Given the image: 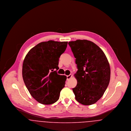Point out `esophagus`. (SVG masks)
<instances>
[{"label":"esophagus","instance_id":"esophagus-1","mask_svg":"<svg viewBox=\"0 0 131 131\" xmlns=\"http://www.w3.org/2000/svg\"><path fill=\"white\" fill-rule=\"evenodd\" d=\"M72 74H70V75H67V81L69 80L72 78Z\"/></svg>","mask_w":131,"mask_h":131}]
</instances>
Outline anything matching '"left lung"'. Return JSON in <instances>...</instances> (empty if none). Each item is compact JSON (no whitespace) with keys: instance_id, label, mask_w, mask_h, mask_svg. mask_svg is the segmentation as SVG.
Instances as JSON below:
<instances>
[{"instance_id":"8db88e82","label":"left lung","mask_w":131,"mask_h":131,"mask_svg":"<svg viewBox=\"0 0 131 131\" xmlns=\"http://www.w3.org/2000/svg\"><path fill=\"white\" fill-rule=\"evenodd\" d=\"M75 58L77 86L73 88L76 100L91 105L103 96L108 85L111 69L103 51L93 42L77 40L68 43Z\"/></svg>"}]
</instances>
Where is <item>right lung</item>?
<instances>
[{
	"label": "right lung",
	"mask_w": 131,
	"mask_h": 131,
	"mask_svg": "<svg viewBox=\"0 0 131 131\" xmlns=\"http://www.w3.org/2000/svg\"><path fill=\"white\" fill-rule=\"evenodd\" d=\"M68 42L50 40L37 44L25 56L22 74L25 86L39 103L50 105L59 99L66 75H58V61ZM56 69L57 70L54 71Z\"/></svg>",
	"instance_id": "add662e5"
}]
</instances>
